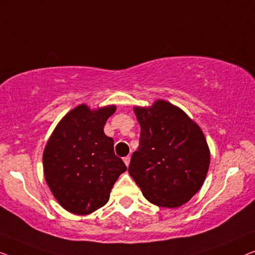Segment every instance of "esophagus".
I'll return each instance as SVG.
<instances>
[{"label":"esophagus","mask_w":255,"mask_h":255,"mask_svg":"<svg viewBox=\"0 0 255 255\" xmlns=\"http://www.w3.org/2000/svg\"><path fill=\"white\" fill-rule=\"evenodd\" d=\"M124 162L126 164V166H129V162H130V156H127L124 158Z\"/></svg>","instance_id":"esophagus-1"}]
</instances>
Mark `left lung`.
<instances>
[{
    "instance_id": "8db88e82",
    "label": "left lung",
    "mask_w": 255,
    "mask_h": 255,
    "mask_svg": "<svg viewBox=\"0 0 255 255\" xmlns=\"http://www.w3.org/2000/svg\"><path fill=\"white\" fill-rule=\"evenodd\" d=\"M141 126L139 146L128 172L144 198L163 208L187 203L202 187L210 150L202 129L181 109L158 99L134 106Z\"/></svg>"
}]
</instances>
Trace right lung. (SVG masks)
<instances>
[{"instance_id": "1", "label": "right lung", "mask_w": 255, "mask_h": 255, "mask_svg": "<svg viewBox=\"0 0 255 255\" xmlns=\"http://www.w3.org/2000/svg\"><path fill=\"white\" fill-rule=\"evenodd\" d=\"M116 105L90 109L81 104L56 125L42 153L45 180L63 209L88 215L105 206L111 189L127 170L114 153L104 126Z\"/></svg>"}]
</instances>
